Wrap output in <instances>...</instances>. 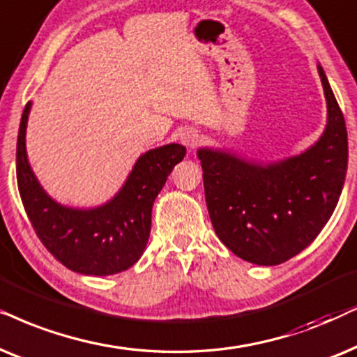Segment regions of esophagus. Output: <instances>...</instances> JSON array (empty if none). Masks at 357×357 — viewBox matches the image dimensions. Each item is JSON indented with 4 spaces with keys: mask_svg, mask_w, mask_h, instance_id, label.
Listing matches in <instances>:
<instances>
[{
    "mask_svg": "<svg viewBox=\"0 0 357 357\" xmlns=\"http://www.w3.org/2000/svg\"><path fill=\"white\" fill-rule=\"evenodd\" d=\"M179 142H181L184 146H188V149H194L199 142V134L192 129H184L179 132Z\"/></svg>",
    "mask_w": 357,
    "mask_h": 357,
    "instance_id": "obj_1",
    "label": "esophagus"
}]
</instances>
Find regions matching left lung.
Instances as JSON below:
<instances>
[{"instance_id": "8db88e82", "label": "left lung", "mask_w": 357, "mask_h": 357, "mask_svg": "<svg viewBox=\"0 0 357 357\" xmlns=\"http://www.w3.org/2000/svg\"><path fill=\"white\" fill-rule=\"evenodd\" d=\"M326 126L315 144L278 161L201 146L204 191L213 230L238 258L275 266L305 250L330 220L348 169V132L321 65Z\"/></svg>"}]
</instances>
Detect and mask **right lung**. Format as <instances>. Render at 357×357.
<instances>
[{
    "mask_svg": "<svg viewBox=\"0 0 357 357\" xmlns=\"http://www.w3.org/2000/svg\"><path fill=\"white\" fill-rule=\"evenodd\" d=\"M32 101L26 104L17 135L16 174L24 208L42 243L61 264L84 275H111L134 266L150 238L156 196L186 149L168 144L142 153L122 188L104 204L73 207L42 188L27 158L26 130Z\"/></svg>",
    "mask_w": 357,
    "mask_h": 357,
    "instance_id": "right-lung-1",
    "label": "right lung"
}]
</instances>
